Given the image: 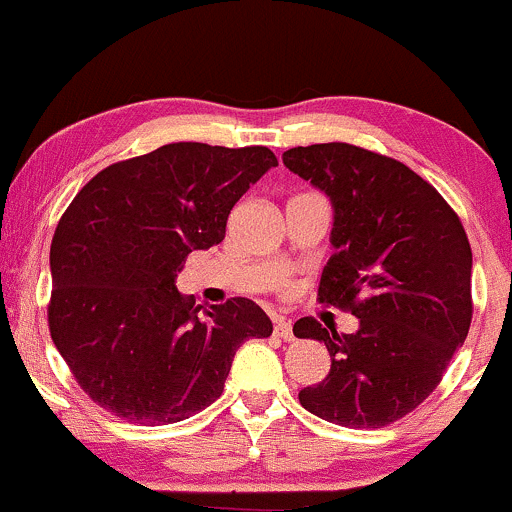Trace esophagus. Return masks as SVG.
Wrapping results in <instances>:
<instances>
[{
    "label": "esophagus",
    "mask_w": 512,
    "mask_h": 512,
    "mask_svg": "<svg viewBox=\"0 0 512 512\" xmlns=\"http://www.w3.org/2000/svg\"><path fill=\"white\" fill-rule=\"evenodd\" d=\"M274 334H276V337L284 339V342H293V327H291V322L286 320V317L276 315V317H274Z\"/></svg>",
    "instance_id": "esophagus-1"
}]
</instances>
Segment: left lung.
<instances>
[{"label": "left lung", "mask_w": 512, "mask_h": 512, "mask_svg": "<svg viewBox=\"0 0 512 512\" xmlns=\"http://www.w3.org/2000/svg\"><path fill=\"white\" fill-rule=\"evenodd\" d=\"M284 166L332 204L320 303L349 308L354 334L301 317L293 334L327 346L332 368L298 392L330 424L383 428L436 390L472 322V248L436 187L404 163L332 142L284 151Z\"/></svg>", "instance_id": "8db88e82"}]
</instances>
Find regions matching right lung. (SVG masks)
<instances>
[{
    "label": "right lung",
    "instance_id": "obj_1",
    "mask_svg": "<svg viewBox=\"0 0 512 512\" xmlns=\"http://www.w3.org/2000/svg\"><path fill=\"white\" fill-rule=\"evenodd\" d=\"M279 166L267 146L166 144L81 187L50 245V334L81 390L142 426L221 397L245 339L272 334L250 298L202 305L175 286L190 252L226 236L231 209Z\"/></svg>",
    "mask_w": 512,
    "mask_h": 512
}]
</instances>
